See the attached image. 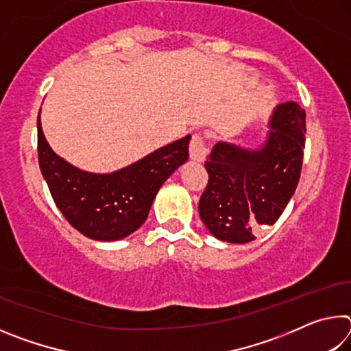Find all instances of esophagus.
Instances as JSON below:
<instances>
[{
  "label": "esophagus",
  "mask_w": 351,
  "mask_h": 351,
  "mask_svg": "<svg viewBox=\"0 0 351 351\" xmlns=\"http://www.w3.org/2000/svg\"><path fill=\"white\" fill-rule=\"evenodd\" d=\"M189 152H190V158L193 159V161H198V162H203L206 156H207V147L204 144V138L201 134H193L192 136V141H190V147H189Z\"/></svg>",
  "instance_id": "1"
}]
</instances>
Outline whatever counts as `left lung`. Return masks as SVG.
<instances>
[{"instance_id": "1", "label": "left lung", "mask_w": 351, "mask_h": 351, "mask_svg": "<svg viewBox=\"0 0 351 351\" xmlns=\"http://www.w3.org/2000/svg\"><path fill=\"white\" fill-rule=\"evenodd\" d=\"M305 133V110L287 102L272 111L258 148L215 144L204 164L209 182L198 204L215 239L243 245L255 240L261 226L277 221L299 182Z\"/></svg>"}]
</instances>
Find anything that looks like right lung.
<instances>
[{
    "mask_svg": "<svg viewBox=\"0 0 351 351\" xmlns=\"http://www.w3.org/2000/svg\"><path fill=\"white\" fill-rule=\"evenodd\" d=\"M38 164L54 203L74 229L96 241H117L145 223L158 190L189 159L190 134L111 173L74 167L52 150L40 114Z\"/></svg>",
    "mask_w": 351,
    "mask_h": 351,
    "instance_id": "add662e5",
    "label": "right lung"
}]
</instances>
